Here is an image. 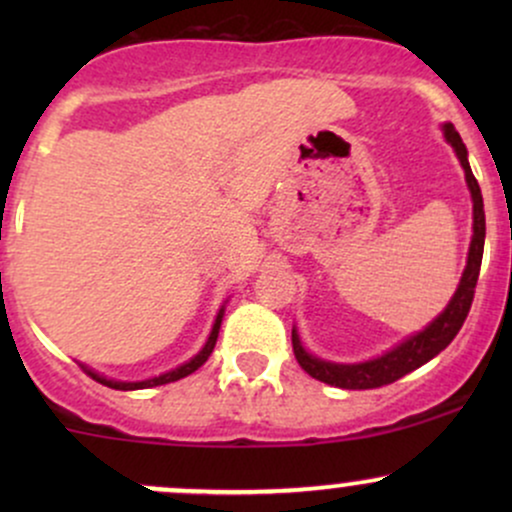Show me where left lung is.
<instances>
[{
  "instance_id": "left-lung-1",
  "label": "left lung",
  "mask_w": 512,
  "mask_h": 512,
  "mask_svg": "<svg viewBox=\"0 0 512 512\" xmlns=\"http://www.w3.org/2000/svg\"><path fill=\"white\" fill-rule=\"evenodd\" d=\"M445 139L455 149L457 158H460L464 168V178H467V187L472 192V209H474V233L472 243H469V255H467V267H464L460 286H457L455 296L450 298L448 308L440 313L426 330L416 332L414 337L404 339L402 344H397L395 349H390L387 354L370 358L363 363H332L322 361L313 354L303 349L301 337L298 332H291L293 342V354L296 361L301 363V368L308 375H313L320 383L344 387V390H373V387H383L395 383V380L404 378L411 370L421 368L424 363L431 361L433 356H438L440 351L448 346L452 339L457 337L460 327L467 320L469 308L474 301V289H477L479 269H481V255H484V238H486V216H484V199H481L479 182L474 178L472 168L467 161V146L462 144V137L455 132V127L443 125Z\"/></svg>"
}]
</instances>
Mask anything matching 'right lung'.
Instances as JSON below:
<instances>
[{
    "instance_id": "right-lung-1",
    "label": "right lung",
    "mask_w": 512,
    "mask_h": 512,
    "mask_svg": "<svg viewBox=\"0 0 512 512\" xmlns=\"http://www.w3.org/2000/svg\"><path fill=\"white\" fill-rule=\"evenodd\" d=\"M221 317H223V308L219 310V315H216V322H214V327H211V334H209L207 344L202 346V351H199V354H197L195 358H190V361L182 363V366H178L175 370H168V373L158 375V378L142 380V383H120V380H110V378H105V375L96 373V370H91V368H86V366H81V368H84V373H86V375H91V378L96 380V383H101V385H105V387H113V390H146V387H156V385L175 383V380H180V378H185V375L195 373V370H197L199 366H204V361H207V358L211 356V351H214V346H216V339H219Z\"/></svg>"
}]
</instances>
